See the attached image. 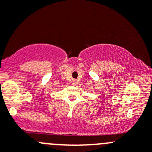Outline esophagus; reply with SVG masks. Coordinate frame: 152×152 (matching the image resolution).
Listing matches in <instances>:
<instances>
[{"label": "esophagus", "instance_id": "obj_1", "mask_svg": "<svg viewBox=\"0 0 152 152\" xmlns=\"http://www.w3.org/2000/svg\"><path fill=\"white\" fill-rule=\"evenodd\" d=\"M71 83L73 86H75V85H76V81L75 80V79H73V80H72V82H71Z\"/></svg>", "mask_w": 152, "mask_h": 152}]
</instances>
